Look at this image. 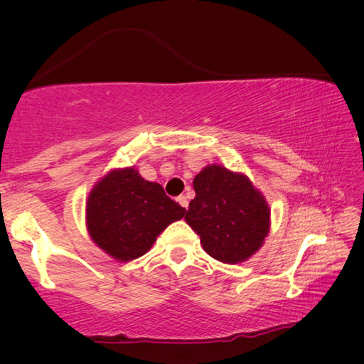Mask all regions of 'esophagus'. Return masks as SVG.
I'll return each instance as SVG.
<instances>
[{
  "mask_svg": "<svg viewBox=\"0 0 364 364\" xmlns=\"http://www.w3.org/2000/svg\"><path fill=\"white\" fill-rule=\"evenodd\" d=\"M177 202L181 203V205H182L183 208H187V207H188V200H187V197H186V196H178V197H177Z\"/></svg>",
  "mask_w": 364,
  "mask_h": 364,
  "instance_id": "1",
  "label": "esophagus"
}]
</instances>
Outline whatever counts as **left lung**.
I'll use <instances>...</instances> for the list:
<instances>
[{
    "mask_svg": "<svg viewBox=\"0 0 364 364\" xmlns=\"http://www.w3.org/2000/svg\"><path fill=\"white\" fill-rule=\"evenodd\" d=\"M193 191L196 198L188 203L186 220L208 255L238 263L262 247L270 210L245 176L208 166L193 178Z\"/></svg>",
    "mask_w": 364,
    "mask_h": 364,
    "instance_id": "1",
    "label": "left lung"
}]
</instances>
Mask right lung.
<instances>
[{
	"label": "right lung",
	"instance_id": "right-lung-1",
	"mask_svg": "<svg viewBox=\"0 0 364 364\" xmlns=\"http://www.w3.org/2000/svg\"><path fill=\"white\" fill-rule=\"evenodd\" d=\"M186 208L166 196L161 183L149 182L134 168L114 171L87 198V228L102 250L121 262L142 257L168 223Z\"/></svg>",
	"mask_w": 364,
	"mask_h": 364
}]
</instances>
